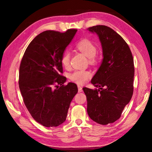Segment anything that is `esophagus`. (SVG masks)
I'll return each instance as SVG.
<instances>
[{
    "instance_id": "obj_1",
    "label": "esophagus",
    "mask_w": 152,
    "mask_h": 152,
    "mask_svg": "<svg viewBox=\"0 0 152 152\" xmlns=\"http://www.w3.org/2000/svg\"><path fill=\"white\" fill-rule=\"evenodd\" d=\"M78 92H81L82 91V88L80 86H78Z\"/></svg>"
}]
</instances>
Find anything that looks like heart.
Wrapping results in <instances>:
<instances>
[{"label":"heart","instance_id":"b5f03b06","mask_svg":"<svg viewBox=\"0 0 152 152\" xmlns=\"http://www.w3.org/2000/svg\"><path fill=\"white\" fill-rule=\"evenodd\" d=\"M76 48L89 58V61L91 64L96 62L95 56L97 52V48L91 40L88 39H82L76 43ZM60 61L64 68H68L70 66V54L68 51H64L61 56ZM91 78V73L88 70H79L74 71L70 74V79L74 83L80 85L85 84Z\"/></svg>","mask_w":152,"mask_h":152}]
</instances>
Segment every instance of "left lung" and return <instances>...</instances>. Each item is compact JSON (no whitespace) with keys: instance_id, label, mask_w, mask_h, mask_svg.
<instances>
[{"instance_id":"obj_1","label":"left lung","mask_w":152,"mask_h":152,"mask_svg":"<svg viewBox=\"0 0 152 152\" xmlns=\"http://www.w3.org/2000/svg\"><path fill=\"white\" fill-rule=\"evenodd\" d=\"M101 41L103 60L91 83L99 89L83 88L88 116L99 124L114 123L132 99L134 63L132 51L120 35L105 25L88 28Z\"/></svg>"}]
</instances>
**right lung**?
<instances>
[{"label": "right lung", "instance_id": "obj_1", "mask_svg": "<svg viewBox=\"0 0 152 152\" xmlns=\"http://www.w3.org/2000/svg\"><path fill=\"white\" fill-rule=\"evenodd\" d=\"M76 31L41 33L28 45L20 61L19 86L24 103L33 119L44 127H57L65 121L78 92L76 84H64L66 78L60 61Z\"/></svg>", "mask_w": 152, "mask_h": 152}]
</instances>
